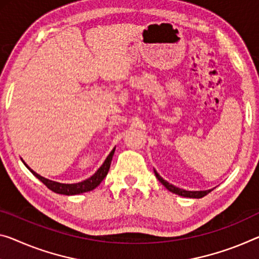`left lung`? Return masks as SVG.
Returning <instances> with one entry per match:
<instances>
[{
    "label": "left lung",
    "mask_w": 259,
    "mask_h": 259,
    "mask_svg": "<svg viewBox=\"0 0 259 259\" xmlns=\"http://www.w3.org/2000/svg\"><path fill=\"white\" fill-rule=\"evenodd\" d=\"M154 172H155V176H156L157 180L160 181L162 184L164 185L165 188L170 191V192L176 193V194H178V196L186 197V198H202V197H205L206 194H208L210 191H212V190H206V191H186V190H183V189H180V188H176V186H174L172 184H170V183H168L166 181L163 180V178L160 176V175L157 174L156 170H154Z\"/></svg>",
    "instance_id": "left-lung-1"
}]
</instances>
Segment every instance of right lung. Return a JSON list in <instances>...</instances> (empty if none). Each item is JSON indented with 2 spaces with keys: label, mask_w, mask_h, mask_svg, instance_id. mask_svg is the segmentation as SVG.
<instances>
[{
  "label": "right lung",
  "mask_w": 259,
  "mask_h": 259,
  "mask_svg": "<svg viewBox=\"0 0 259 259\" xmlns=\"http://www.w3.org/2000/svg\"><path fill=\"white\" fill-rule=\"evenodd\" d=\"M114 149L109 154V156L106 157V160L104 161V163H103L101 168H99L96 172L93 175V176L83 182L75 183V184H63V183H58V182L47 180V178L42 177V176H40V175H38L37 172H34L33 170H31L29 166L26 165V163L23 160L22 161L24 164L26 165V168L29 169L31 172H32L34 176L38 178L39 181L42 182L44 184L47 186V188L53 191V192L59 193V194H66V196H74V194H79L83 192H88V191H93L94 189H96L99 184H101V182L104 180L107 172H109L111 161H112V156L114 154Z\"/></svg>",
  "instance_id": "add662e5"
}]
</instances>
